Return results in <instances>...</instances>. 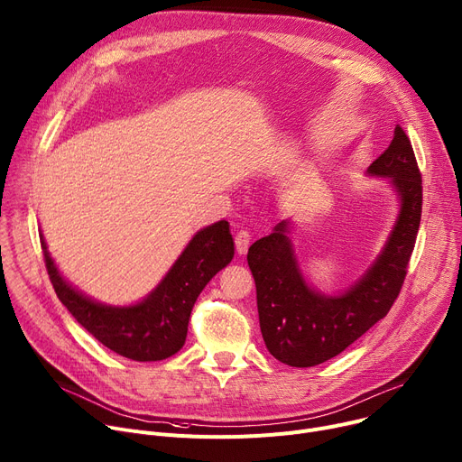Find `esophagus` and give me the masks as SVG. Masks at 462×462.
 I'll return each instance as SVG.
<instances>
[{
  "mask_svg": "<svg viewBox=\"0 0 462 462\" xmlns=\"http://www.w3.org/2000/svg\"><path fill=\"white\" fill-rule=\"evenodd\" d=\"M250 242H252L250 233H248V231H244V229H240V231L236 233V236H235V246H236V252H238L240 255L246 254V252H248V248H250Z\"/></svg>",
  "mask_w": 462,
  "mask_h": 462,
  "instance_id": "34e87169",
  "label": "esophagus"
}]
</instances>
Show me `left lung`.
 <instances>
[{
	"instance_id": "obj_1",
	"label": "left lung",
	"mask_w": 462,
	"mask_h": 462,
	"mask_svg": "<svg viewBox=\"0 0 462 462\" xmlns=\"http://www.w3.org/2000/svg\"><path fill=\"white\" fill-rule=\"evenodd\" d=\"M367 175L390 179L399 214L381 254L346 291L324 294L306 282L289 238L291 220L280 222L248 250L264 345L291 367H313L341 355L388 315L404 282L421 220V175L399 125Z\"/></svg>"
}]
</instances>
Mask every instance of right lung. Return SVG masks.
<instances>
[{"label":"right lung","mask_w":462,"mask_h":462,"mask_svg":"<svg viewBox=\"0 0 462 462\" xmlns=\"http://www.w3.org/2000/svg\"><path fill=\"white\" fill-rule=\"evenodd\" d=\"M41 246L50 282L61 304L104 346L135 362L166 360L182 348L198 296L235 255L229 224L220 220L192 236L168 274L143 300L107 306L63 278L48 252L42 231Z\"/></svg>","instance_id":"right-lung-1"}]
</instances>
